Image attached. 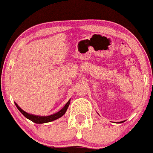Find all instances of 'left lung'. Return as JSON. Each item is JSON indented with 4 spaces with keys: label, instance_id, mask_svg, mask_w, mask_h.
Masks as SVG:
<instances>
[{
    "label": "left lung",
    "instance_id": "left-lung-1",
    "mask_svg": "<svg viewBox=\"0 0 153 153\" xmlns=\"http://www.w3.org/2000/svg\"><path fill=\"white\" fill-rule=\"evenodd\" d=\"M122 122H123V121H122Z\"/></svg>",
    "mask_w": 153,
    "mask_h": 153
}]
</instances>
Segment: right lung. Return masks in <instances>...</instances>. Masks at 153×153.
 <instances>
[{"label": "right lung", "instance_id": "obj_1", "mask_svg": "<svg viewBox=\"0 0 153 153\" xmlns=\"http://www.w3.org/2000/svg\"><path fill=\"white\" fill-rule=\"evenodd\" d=\"M69 103H70V100L66 103V105L59 111V112H57L56 114H54L53 115H50V116H34V115H32V114H27V113H26L25 111H24L22 109L20 108L16 103H15V104H16V107L18 108V110L22 113V114L23 115L25 118H27V119L32 120V121L35 123H48V122L52 121V120L57 119V118H59L60 117L63 116V115L65 114L66 111H67L68 107H69Z\"/></svg>", "mask_w": 153, "mask_h": 153}]
</instances>
